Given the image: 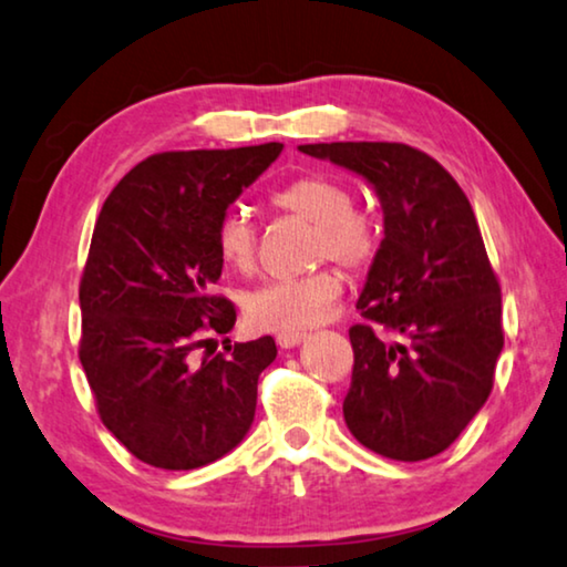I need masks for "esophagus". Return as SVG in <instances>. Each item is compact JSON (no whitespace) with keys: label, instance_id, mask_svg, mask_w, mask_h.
Segmentation results:
<instances>
[{"label":"esophagus","instance_id":"1","mask_svg":"<svg viewBox=\"0 0 567 567\" xmlns=\"http://www.w3.org/2000/svg\"><path fill=\"white\" fill-rule=\"evenodd\" d=\"M302 341H306V333H280V337H277V344L282 349H292L302 344Z\"/></svg>","mask_w":567,"mask_h":567}]
</instances>
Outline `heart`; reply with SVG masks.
I'll return each instance as SVG.
<instances>
[{"mask_svg":"<svg viewBox=\"0 0 567 567\" xmlns=\"http://www.w3.org/2000/svg\"><path fill=\"white\" fill-rule=\"evenodd\" d=\"M277 210L292 213L313 223L316 234L310 257L333 259L352 272H360L378 254V230L362 213L354 210V195L339 179L308 174L287 182L272 195ZM257 226L241 207H230L215 226V249L223 265L234 272H249L257 261ZM341 292V280L331 269L310 272L295 280L259 285L244 300V313L259 331L302 333L326 316Z\"/></svg>","mask_w":567,"mask_h":567,"instance_id":"1","label":"heart"}]
</instances>
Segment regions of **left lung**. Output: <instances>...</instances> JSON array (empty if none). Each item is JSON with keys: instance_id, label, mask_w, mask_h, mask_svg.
Masks as SVG:
<instances>
[{"instance_id": "1", "label": "left lung", "mask_w": 567, "mask_h": 567, "mask_svg": "<svg viewBox=\"0 0 567 567\" xmlns=\"http://www.w3.org/2000/svg\"><path fill=\"white\" fill-rule=\"evenodd\" d=\"M302 154L362 177L382 207L380 249L357 300L395 333L352 326V388L344 421L382 457L444 452L488 401L504 349L501 287L457 182L405 143H308Z\"/></svg>"}]
</instances>
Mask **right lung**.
I'll list each match as a JSON object with an SVG mask.
<instances>
[{
  "mask_svg": "<svg viewBox=\"0 0 567 567\" xmlns=\"http://www.w3.org/2000/svg\"><path fill=\"white\" fill-rule=\"evenodd\" d=\"M280 154L282 143L156 154L102 205L79 287V360L102 424L146 465H210L254 424L275 339L200 364L189 354L210 341L205 331L234 329V306L213 295L223 269L215 226Z\"/></svg>",
  "mask_w": 567,
  "mask_h": 567,
  "instance_id": "add662e5",
  "label": "right lung"
}]
</instances>
